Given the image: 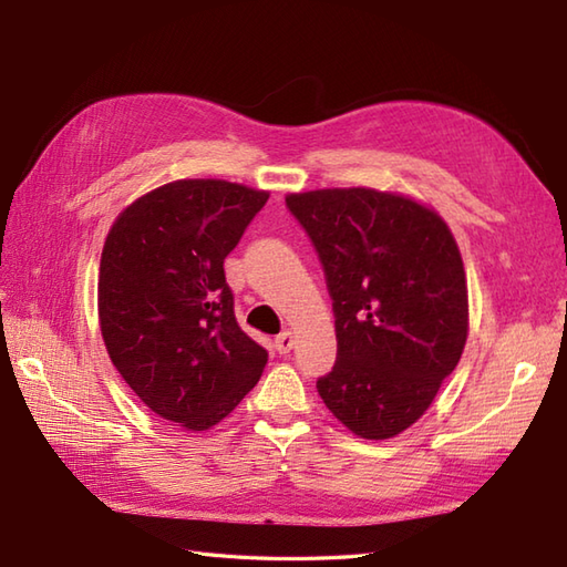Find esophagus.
Masks as SVG:
<instances>
[{
    "label": "esophagus",
    "mask_w": 567,
    "mask_h": 567,
    "mask_svg": "<svg viewBox=\"0 0 567 567\" xmlns=\"http://www.w3.org/2000/svg\"><path fill=\"white\" fill-rule=\"evenodd\" d=\"M292 346H295V336H292V331H282L280 336H277L275 339V351L277 353H290L292 351Z\"/></svg>",
    "instance_id": "34e87169"
}]
</instances>
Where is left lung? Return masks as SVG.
Here are the masks:
<instances>
[{
    "label": "left lung",
    "instance_id": "1",
    "mask_svg": "<svg viewBox=\"0 0 567 567\" xmlns=\"http://www.w3.org/2000/svg\"><path fill=\"white\" fill-rule=\"evenodd\" d=\"M333 299L339 360L317 390L360 439H392L436 400L467 341L461 250L439 212L396 192H292Z\"/></svg>",
    "mask_w": 567,
    "mask_h": 567
}]
</instances>
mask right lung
Returning <instances> with one entry per match:
<instances>
[{
  "mask_svg": "<svg viewBox=\"0 0 567 567\" xmlns=\"http://www.w3.org/2000/svg\"><path fill=\"white\" fill-rule=\"evenodd\" d=\"M268 197L226 179H175L131 202L106 234L104 346L138 400L175 426L219 424L268 363L240 331L224 275V258Z\"/></svg>",
  "mask_w": 567,
  "mask_h": 567,
  "instance_id": "right-lung-1",
  "label": "right lung"
}]
</instances>
